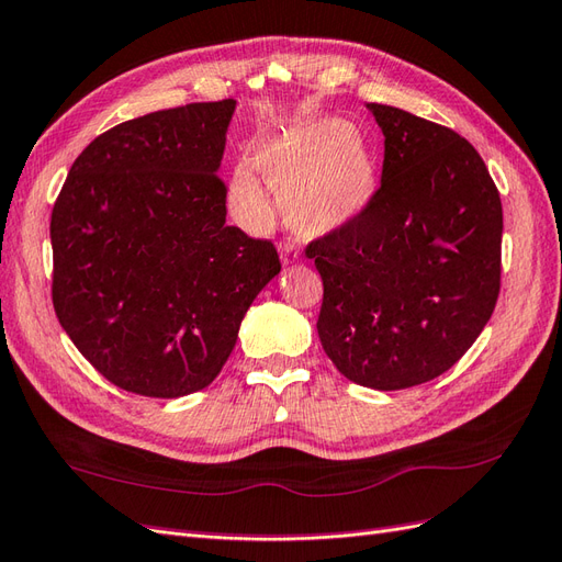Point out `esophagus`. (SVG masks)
Here are the masks:
<instances>
[{"label":"esophagus","instance_id":"esophagus-1","mask_svg":"<svg viewBox=\"0 0 562 562\" xmlns=\"http://www.w3.org/2000/svg\"><path fill=\"white\" fill-rule=\"evenodd\" d=\"M280 256H282V263L284 266H292V263H296V260H299V254H296V249H292V246H282Z\"/></svg>","mask_w":562,"mask_h":562}]
</instances>
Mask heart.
<instances>
[{
	"label": "heart",
	"instance_id": "1",
	"mask_svg": "<svg viewBox=\"0 0 562 562\" xmlns=\"http://www.w3.org/2000/svg\"><path fill=\"white\" fill-rule=\"evenodd\" d=\"M268 187L280 195L290 227L306 239L347 229L369 211L378 191L371 148L340 120H316L286 128L254 155ZM237 215L258 227L270 217V199L251 167H237L229 184Z\"/></svg>",
	"mask_w": 562,
	"mask_h": 562
}]
</instances>
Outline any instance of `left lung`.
Here are the masks:
<instances>
[{"mask_svg":"<svg viewBox=\"0 0 562 562\" xmlns=\"http://www.w3.org/2000/svg\"><path fill=\"white\" fill-rule=\"evenodd\" d=\"M383 175L355 225L313 239L318 337L351 383L404 390L446 373L501 292L503 205L476 148L452 128L369 102Z\"/></svg>","mask_w":562,"mask_h":562,"instance_id":"obj_1","label":"left lung"}]
</instances>
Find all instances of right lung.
<instances>
[{"instance_id":"right-lung-1","label":"right lung","mask_w":562,"mask_h":562,"mask_svg":"<svg viewBox=\"0 0 562 562\" xmlns=\"http://www.w3.org/2000/svg\"><path fill=\"white\" fill-rule=\"evenodd\" d=\"M237 102L116 124L69 169L49 220L52 304L76 349L126 393L211 385L278 249L225 225L217 177Z\"/></svg>"}]
</instances>
